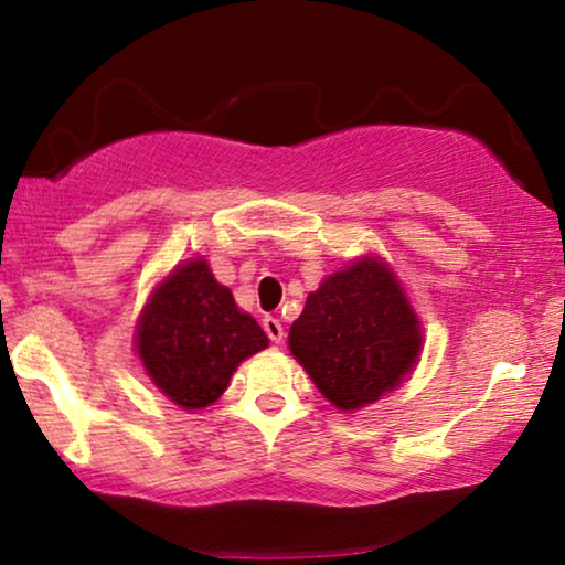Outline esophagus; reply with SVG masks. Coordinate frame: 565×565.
<instances>
[{
  "label": "esophagus",
  "instance_id": "34e87169",
  "mask_svg": "<svg viewBox=\"0 0 565 565\" xmlns=\"http://www.w3.org/2000/svg\"><path fill=\"white\" fill-rule=\"evenodd\" d=\"M262 329H265V334L269 337V342L282 344L285 331H282V323L280 321L273 319V316H267V319H262Z\"/></svg>",
  "mask_w": 565,
  "mask_h": 565
}]
</instances>
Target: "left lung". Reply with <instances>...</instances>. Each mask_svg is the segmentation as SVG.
Instances as JSON below:
<instances>
[{"mask_svg":"<svg viewBox=\"0 0 565 565\" xmlns=\"http://www.w3.org/2000/svg\"><path fill=\"white\" fill-rule=\"evenodd\" d=\"M422 327L381 257L329 275L290 327V352L321 396L342 412L375 404L419 362Z\"/></svg>","mask_w":565,"mask_h":565,"instance_id":"8db88e82","label":"left lung"}]
</instances>
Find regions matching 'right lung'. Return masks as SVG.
Instances as JSON below:
<instances>
[{
  "mask_svg": "<svg viewBox=\"0 0 565 565\" xmlns=\"http://www.w3.org/2000/svg\"><path fill=\"white\" fill-rule=\"evenodd\" d=\"M267 344L259 323L238 311L205 259L172 269L153 288L136 329V352L146 375L188 412L218 401L234 370Z\"/></svg>",
  "mask_w": 565,
  "mask_h": 565,
  "instance_id": "right-lung-1",
  "label": "right lung"
}]
</instances>
